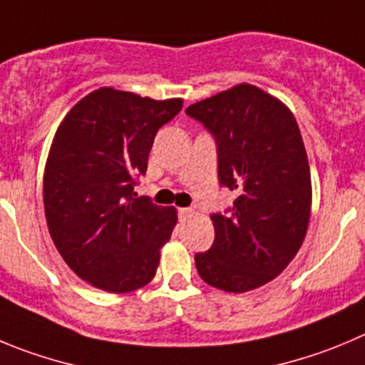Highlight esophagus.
Instances as JSON below:
<instances>
[{
  "label": "esophagus",
  "mask_w": 365,
  "mask_h": 365,
  "mask_svg": "<svg viewBox=\"0 0 365 365\" xmlns=\"http://www.w3.org/2000/svg\"><path fill=\"white\" fill-rule=\"evenodd\" d=\"M178 212H180V217H189V216H192V209H180Z\"/></svg>",
  "instance_id": "34e87169"
}]
</instances>
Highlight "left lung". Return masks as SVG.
<instances>
[{"label":"left lung","mask_w":365,"mask_h":365,"mask_svg":"<svg viewBox=\"0 0 365 365\" xmlns=\"http://www.w3.org/2000/svg\"><path fill=\"white\" fill-rule=\"evenodd\" d=\"M187 115L216 136L217 176L236 190L230 214H214V243L196 254L207 284L245 294L274 281L297 255L312 214L308 155L290 108L241 83L190 104Z\"/></svg>","instance_id":"obj_1"}]
</instances>
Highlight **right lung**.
<instances>
[{"label": "right lung", "instance_id": "add662e5", "mask_svg": "<svg viewBox=\"0 0 365 365\" xmlns=\"http://www.w3.org/2000/svg\"><path fill=\"white\" fill-rule=\"evenodd\" d=\"M182 106L104 86L81 98L53 135L43 176L48 232L64 263L98 290L128 294L156 275L178 212L135 198V176Z\"/></svg>", "mask_w": 365, "mask_h": 365}]
</instances>
